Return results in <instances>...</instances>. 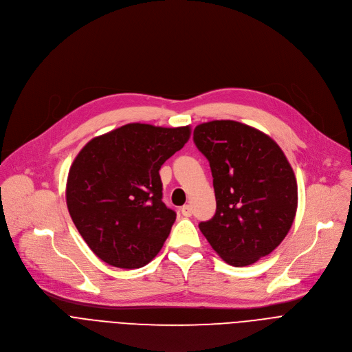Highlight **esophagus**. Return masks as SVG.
Wrapping results in <instances>:
<instances>
[{
  "label": "esophagus",
  "mask_w": 352,
  "mask_h": 352,
  "mask_svg": "<svg viewBox=\"0 0 352 352\" xmlns=\"http://www.w3.org/2000/svg\"><path fill=\"white\" fill-rule=\"evenodd\" d=\"M181 213H182V216L184 217H190L192 216V206L190 205H185V206H182L181 208Z\"/></svg>",
  "instance_id": "34e87169"
}]
</instances>
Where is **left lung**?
<instances>
[{"mask_svg": "<svg viewBox=\"0 0 352 352\" xmlns=\"http://www.w3.org/2000/svg\"><path fill=\"white\" fill-rule=\"evenodd\" d=\"M193 142L209 160L217 205L199 228L224 262L252 265L273 252L294 223V171L270 136L236 121L200 124Z\"/></svg>", "mask_w": 352, "mask_h": 352, "instance_id": "obj_1", "label": "left lung"}]
</instances>
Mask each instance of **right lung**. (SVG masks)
I'll list each match as a JSON object with an SVG mask.
<instances>
[{"label": "right lung", "mask_w": 352, "mask_h": 352, "mask_svg": "<svg viewBox=\"0 0 352 352\" xmlns=\"http://www.w3.org/2000/svg\"><path fill=\"white\" fill-rule=\"evenodd\" d=\"M189 135V126L133 122L80 150L68 174L67 206L97 258L139 269L160 252L177 214L163 202L159 170Z\"/></svg>", "instance_id": "right-lung-1"}]
</instances>
